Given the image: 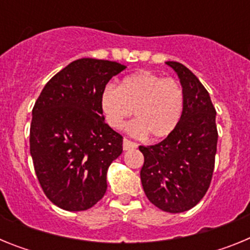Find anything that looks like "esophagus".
<instances>
[{"instance_id":"34e87169","label":"esophagus","mask_w":250,"mask_h":250,"mask_svg":"<svg viewBox=\"0 0 250 250\" xmlns=\"http://www.w3.org/2000/svg\"><path fill=\"white\" fill-rule=\"evenodd\" d=\"M123 146H124V150H130V149H135V147L138 146V144H136V143H134V141L129 140V139L124 138Z\"/></svg>"}]
</instances>
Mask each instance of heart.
I'll use <instances>...</instances> for the list:
<instances>
[{
  "mask_svg": "<svg viewBox=\"0 0 250 250\" xmlns=\"http://www.w3.org/2000/svg\"><path fill=\"white\" fill-rule=\"evenodd\" d=\"M185 92L173 77L141 70L124 77L118 87L106 85L100 96V106L106 123L121 129L132 115L136 120L129 125L135 135L147 134L151 139L171 135L182 120Z\"/></svg>",
  "mask_w": 250,
  "mask_h": 250,
  "instance_id": "b5f03b06",
  "label": "heart"
}]
</instances>
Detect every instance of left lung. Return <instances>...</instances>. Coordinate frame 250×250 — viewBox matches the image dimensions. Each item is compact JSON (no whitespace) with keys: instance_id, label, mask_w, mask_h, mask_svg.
I'll list each match as a JSON object with an SVG mask.
<instances>
[{"instance_id":"8db88e82","label":"left lung","mask_w":250,"mask_h":250,"mask_svg":"<svg viewBox=\"0 0 250 250\" xmlns=\"http://www.w3.org/2000/svg\"><path fill=\"white\" fill-rule=\"evenodd\" d=\"M185 92L182 120L171 135L150 146H139L144 155L140 178L145 195L167 213L195 207L209 189L215 164L218 130L215 107L199 79L183 63L167 61Z\"/></svg>"}]
</instances>
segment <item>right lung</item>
I'll return each instance as SVG.
<instances>
[{
  "label": "right lung",
  "mask_w": 250,
  "mask_h": 250,
  "mask_svg": "<svg viewBox=\"0 0 250 250\" xmlns=\"http://www.w3.org/2000/svg\"><path fill=\"white\" fill-rule=\"evenodd\" d=\"M123 70L115 61L76 60L46 83L35 103L30 127L35 173L61 209L86 210L105 195L106 173L123 152V136L105 123L100 96Z\"/></svg>",
  "instance_id": "right-lung-1"
}]
</instances>
